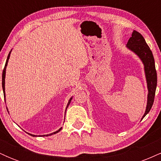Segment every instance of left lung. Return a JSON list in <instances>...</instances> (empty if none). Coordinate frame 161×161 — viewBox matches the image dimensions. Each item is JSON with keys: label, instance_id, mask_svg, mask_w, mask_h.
Masks as SVG:
<instances>
[{"label": "left lung", "instance_id": "1", "mask_svg": "<svg viewBox=\"0 0 161 161\" xmlns=\"http://www.w3.org/2000/svg\"><path fill=\"white\" fill-rule=\"evenodd\" d=\"M127 47L136 53L140 57L145 65V72L147 83L148 95H147V108H146L145 114L142 116V119H143L152 108L153 103L154 101L157 82H158L154 56H153L150 47L146 43L145 38L137 31H133L132 37L128 41Z\"/></svg>", "mask_w": 161, "mask_h": 161}]
</instances>
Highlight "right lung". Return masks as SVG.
Returning <instances> with one entry per match:
<instances>
[{"label": "right lung", "mask_w": 161, "mask_h": 161, "mask_svg": "<svg viewBox=\"0 0 161 161\" xmlns=\"http://www.w3.org/2000/svg\"><path fill=\"white\" fill-rule=\"evenodd\" d=\"M10 52L9 53V54H8V57H7V59L6 64H5V66H4V68H3V73H2V88H3V96H4V97H5V87H4V86H4V84H5V73H6V67H7V63H8V60H9V58H10ZM71 100H72V97H71V98L69 99V102H68V104H67V107H66V109H67L68 106H69V104L70 101H71ZM61 129H62V128H60V129H59V130H57V132H53V133H52V134H56V133H57V132H60V131L61 130ZM52 134H50V135H46V136H51V135H52ZM30 135H31V136H35L34 135H32V134H30Z\"/></svg>", "instance_id": "1"}]
</instances>
